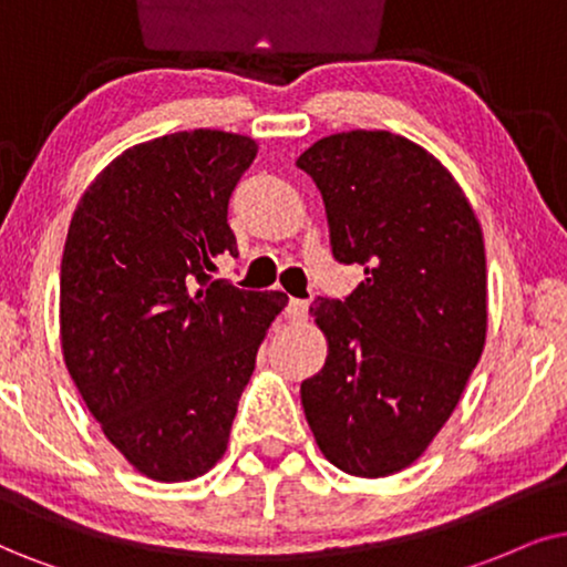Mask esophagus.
<instances>
[{
	"mask_svg": "<svg viewBox=\"0 0 567 567\" xmlns=\"http://www.w3.org/2000/svg\"><path fill=\"white\" fill-rule=\"evenodd\" d=\"M285 313H288V319L292 321H300L308 317V300H300V298H290L288 308H285Z\"/></svg>",
	"mask_w": 567,
	"mask_h": 567,
	"instance_id": "1",
	"label": "esophagus"
}]
</instances>
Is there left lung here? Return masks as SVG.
Wrapping results in <instances>:
<instances>
[{"label":"left lung","mask_w":567,"mask_h":567,"mask_svg":"<svg viewBox=\"0 0 567 567\" xmlns=\"http://www.w3.org/2000/svg\"><path fill=\"white\" fill-rule=\"evenodd\" d=\"M296 164L324 198L334 259L367 275L346 300L311 308L329 353L300 384L306 421L346 474H398L444 426L482 358V225L455 177L403 135L334 133Z\"/></svg>","instance_id":"left-lung-1"}]
</instances>
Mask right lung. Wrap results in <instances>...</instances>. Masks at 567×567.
Returning <instances> with one entry per match:
<instances>
[{
	"instance_id": "obj_1",
	"label": "right lung",
	"mask_w": 567,
	"mask_h": 567,
	"mask_svg": "<svg viewBox=\"0 0 567 567\" xmlns=\"http://www.w3.org/2000/svg\"><path fill=\"white\" fill-rule=\"evenodd\" d=\"M256 141L183 131L127 148L70 221L60 334L106 440L154 482H188L225 455L256 353L288 296L214 279L238 256L227 204Z\"/></svg>"
}]
</instances>
